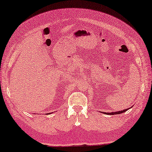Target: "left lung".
Instances as JSON below:
<instances>
[{
	"label": "left lung",
	"mask_w": 152,
	"mask_h": 152,
	"mask_svg": "<svg viewBox=\"0 0 152 152\" xmlns=\"http://www.w3.org/2000/svg\"><path fill=\"white\" fill-rule=\"evenodd\" d=\"M129 109H126L124 110H121V111H117V112H102V113L106 114V115H120V114L123 113V112H126Z\"/></svg>",
	"instance_id": "1"
}]
</instances>
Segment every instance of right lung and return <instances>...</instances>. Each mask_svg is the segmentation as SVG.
I'll return each instance as SVG.
<instances>
[{"label": "right lung", "mask_w": 152, "mask_h": 152, "mask_svg": "<svg viewBox=\"0 0 152 152\" xmlns=\"http://www.w3.org/2000/svg\"><path fill=\"white\" fill-rule=\"evenodd\" d=\"M48 114H49V113H48Z\"/></svg>", "instance_id": "right-lung-1"}]
</instances>
